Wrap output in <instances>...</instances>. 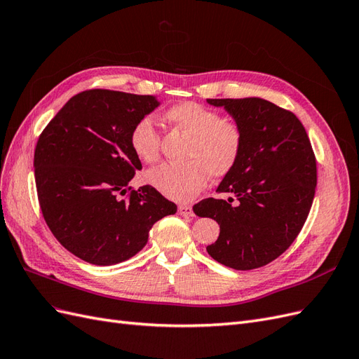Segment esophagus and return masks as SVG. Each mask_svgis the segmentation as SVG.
Masks as SVG:
<instances>
[{
	"mask_svg": "<svg viewBox=\"0 0 359 359\" xmlns=\"http://www.w3.org/2000/svg\"><path fill=\"white\" fill-rule=\"evenodd\" d=\"M178 214L182 217H193V210L189 205H180L178 206Z\"/></svg>",
	"mask_w": 359,
	"mask_h": 359,
	"instance_id": "34e87169",
	"label": "esophagus"
}]
</instances>
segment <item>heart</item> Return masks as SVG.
I'll list each match as a JSON object with an SVG mask.
<instances>
[{
  "mask_svg": "<svg viewBox=\"0 0 359 359\" xmlns=\"http://www.w3.org/2000/svg\"><path fill=\"white\" fill-rule=\"evenodd\" d=\"M166 119L191 137L187 151L189 163H165L147 173V181L166 198L189 202L205 189L210 175L226 177L240 161L244 147V132L240 123L220 118L215 111L196 102L172 106ZM130 145L145 163H154L160 154V135L151 118H140L130 133Z\"/></svg>",
  "mask_w": 359,
  "mask_h": 359,
  "instance_id": "b5f03b06",
  "label": "heart"
}]
</instances>
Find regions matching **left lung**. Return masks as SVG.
I'll list each match as a JSON object with an SVG mask.
<instances>
[{
    "label": "left lung",
    "instance_id": "left-lung-1",
    "mask_svg": "<svg viewBox=\"0 0 359 359\" xmlns=\"http://www.w3.org/2000/svg\"><path fill=\"white\" fill-rule=\"evenodd\" d=\"M206 103L223 107L244 132L240 161L215 190L229 198L193 206L220 226L206 252L233 269L264 266L295 241L310 212L318 182L310 139L295 115L260 97Z\"/></svg>",
    "mask_w": 359,
    "mask_h": 359
}]
</instances>
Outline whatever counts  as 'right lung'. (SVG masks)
I'll return each instance as SVG.
<instances>
[{
  "label": "right lung",
  "instance_id": "add662e5",
  "mask_svg": "<svg viewBox=\"0 0 359 359\" xmlns=\"http://www.w3.org/2000/svg\"><path fill=\"white\" fill-rule=\"evenodd\" d=\"M158 106L156 95L83 91L39 137L34 175L43 217L61 245L85 262L107 266L133 257L153 224L177 212L151 186L118 198L142 169L130 145L132 128Z\"/></svg>",
  "mask_w": 359,
  "mask_h": 359
}]
</instances>
